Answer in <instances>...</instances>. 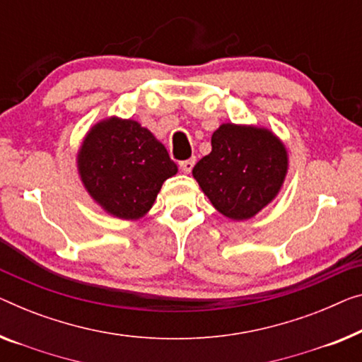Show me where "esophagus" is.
Masks as SVG:
<instances>
[{
  "label": "esophagus",
  "mask_w": 362,
  "mask_h": 362,
  "mask_svg": "<svg viewBox=\"0 0 362 362\" xmlns=\"http://www.w3.org/2000/svg\"><path fill=\"white\" fill-rule=\"evenodd\" d=\"M195 160H197L195 158H190V159H187V160H182V163L179 164L182 172H185V174H190L192 169H193V165H195Z\"/></svg>",
  "instance_id": "34e87169"
}]
</instances>
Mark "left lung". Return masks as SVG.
<instances>
[{
    "mask_svg": "<svg viewBox=\"0 0 362 362\" xmlns=\"http://www.w3.org/2000/svg\"><path fill=\"white\" fill-rule=\"evenodd\" d=\"M211 146L193 167L198 185L226 218H253L281 190L288 172L284 144L267 128L223 123Z\"/></svg>",
    "mask_w": 362,
    "mask_h": 362,
    "instance_id": "left-lung-1",
    "label": "left lung"
}]
</instances>
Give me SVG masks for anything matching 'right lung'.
I'll return each mask as SVG.
<instances>
[{"mask_svg":"<svg viewBox=\"0 0 362 362\" xmlns=\"http://www.w3.org/2000/svg\"><path fill=\"white\" fill-rule=\"evenodd\" d=\"M86 190L113 218L139 219L177 164L163 143L134 120L112 117L89 129L78 153Z\"/></svg>","mask_w":362,"mask_h":362,"instance_id":"obj_1","label":"right lung"}]
</instances>
